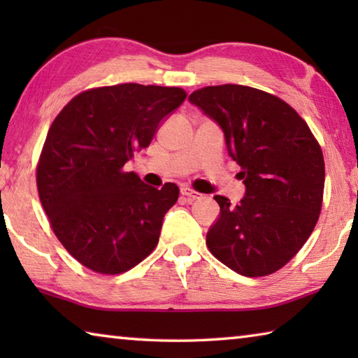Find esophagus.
<instances>
[{
    "label": "esophagus",
    "mask_w": 358,
    "mask_h": 358,
    "mask_svg": "<svg viewBox=\"0 0 358 358\" xmlns=\"http://www.w3.org/2000/svg\"><path fill=\"white\" fill-rule=\"evenodd\" d=\"M181 196L186 197L187 201H197V199L202 197V194L194 189H189V187H183V189H181Z\"/></svg>",
    "instance_id": "esophagus-1"
}]
</instances>
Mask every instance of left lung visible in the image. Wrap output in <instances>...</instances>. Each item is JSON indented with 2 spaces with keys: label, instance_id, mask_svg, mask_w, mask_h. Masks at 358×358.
Masks as SVG:
<instances>
[{
  "label": "left lung",
  "instance_id": "obj_1",
  "mask_svg": "<svg viewBox=\"0 0 358 358\" xmlns=\"http://www.w3.org/2000/svg\"><path fill=\"white\" fill-rule=\"evenodd\" d=\"M189 101L221 126L229 155L241 167L246 194L207 234L210 252L238 275L282 268L310 238L324 199L325 164L310 126L287 102L246 85L196 90Z\"/></svg>",
  "mask_w": 358,
  "mask_h": 358
}]
</instances>
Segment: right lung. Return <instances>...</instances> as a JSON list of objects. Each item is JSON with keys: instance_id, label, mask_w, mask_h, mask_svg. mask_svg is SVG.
<instances>
[{"instance_id": "1", "label": "right lung", "mask_w": 358, "mask_h": 358, "mask_svg": "<svg viewBox=\"0 0 358 358\" xmlns=\"http://www.w3.org/2000/svg\"><path fill=\"white\" fill-rule=\"evenodd\" d=\"M186 96L178 87H99L53 120L36 167L39 199L66 251L94 273H124L159 241L178 186L156 189L123 167Z\"/></svg>"}]
</instances>
